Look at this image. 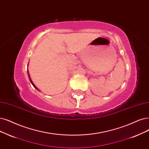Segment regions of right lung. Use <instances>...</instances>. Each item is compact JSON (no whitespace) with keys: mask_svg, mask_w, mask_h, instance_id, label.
I'll return each mask as SVG.
<instances>
[{"mask_svg":"<svg viewBox=\"0 0 149 149\" xmlns=\"http://www.w3.org/2000/svg\"><path fill=\"white\" fill-rule=\"evenodd\" d=\"M28 72V75H29V80H30V81H31V84H32L33 86H34V87L35 88H36V89H37V90H38V88H37L36 87V85H34V84L33 83V82H32V80H31V77H30V75H29V72Z\"/></svg>","mask_w":149,"mask_h":149,"instance_id":"add662e5","label":"right lung"}]
</instances>
